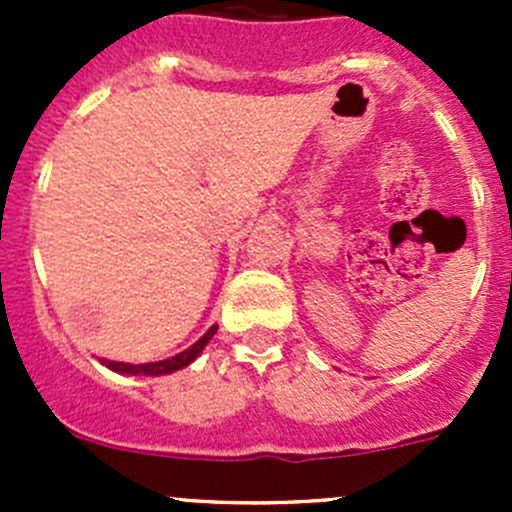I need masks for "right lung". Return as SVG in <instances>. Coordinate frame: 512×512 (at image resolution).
Here are the masks:
<instances>
[{"label": "right lung", "instance_id": "right-lung-1", "mask_svg": "<svg viewBox=\"0 0 512 512\" xmlns=\"http://www.w3.org/2000/svg\"><path fill=\"white\" fill-rule=\"evenodd\" d=\"M218 332V324L215 327H210L208 332L203 334V337L198 339V342L193 344L190 349H185V352L170 356V359H163V361H153V364H123V361H103V364L108 366L111 371H118V374H143V376H160V374H170V371H178L183 369V366H188L190 361L198 359V354L203 352L205 344L213 339V334Z\"/></svg>", "mask_w": 512, "mask_h": 512}]
</instances>
